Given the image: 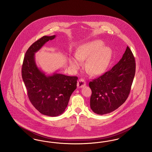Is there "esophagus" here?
<instances>
[{
  "mask_svg": "<svg viewBox=\"0 0 152 152\" xmlns=\"http://www.w3.org/2000/svg\"><path fill=\"white\" fill-rule=\"evenodd\" d=\"M86 86V82L83 79H80L77 82V87L79 88H82Z\"/></svg>",
  "mask_w": 152,
  "mask_h": 152,
  "instance_id": "1",
  "label": "esophagus"
}]
</instances>
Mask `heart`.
Instances as JSON below:
<instances>
[{"instance_id": "1", "label": "heart", "mask_w": 152, "mask_h": 152, "mask_svg": "<svg viewBox=\"0 0 152 152\" xmlns=\"http://www.w3.org/2000/svg\"><path fill=\"white\" fill-rule=\"evenodd\" d=\"M76 58L70 60V65L78 69L81 65L80 60H87L86 69L92 75H99L104 72L110 61L112 52L107 47L104 46L100 40H94L81 45L76 51Z\"/></svg>"}]
</instances>
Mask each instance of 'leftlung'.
Instances as JSON below:
<instances>
[{
    "label": "left lung",
    "instance_id": "obj_1",
    "mask_svg": "<svg viewBox=\"0 0 152 152\" xmlns=\"http://www.w3.org/2000/svg\"><path fill=\"white\" fill-rule=\"evenodd\" d=\"M135 72V58L128 46L117 64L89 82L90 107L93 112L97 115L107 114L124 104L130 93Z\"/></svg>",
    "mask_w": 152,
    "mask_h": 152
}]
</instances>
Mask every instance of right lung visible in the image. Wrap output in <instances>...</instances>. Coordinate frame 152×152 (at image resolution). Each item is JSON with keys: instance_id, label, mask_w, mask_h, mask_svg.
I'll return each instance as SVG.
<instances>
[{"instance_id": "right-lung-1", "label": "right lung", "mask_w": 152, "mask_h": 152, "mask_svg": "<svg viewBox=\"0 0 152 152\" xmlns=\"http://www.w3.org/2000/svg\"><path fill=\"white\" fill-rule=\"evenodd\" d=\"M55 35L44 36L26 51L22 65V76L29 101L42 114L55 117L61 115L70 97L76 89L77 76L55 73L47 76L37 66L35 53Z\"/></svg>"}]
</instances>
